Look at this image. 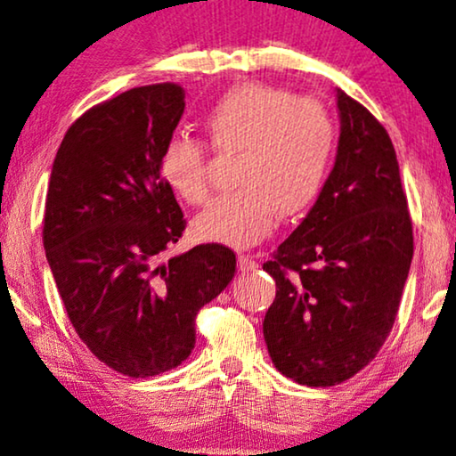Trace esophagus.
Listing matches in <instances>:
<instances>
[{"instance_id": "1", "label": "esophagus", "mask_w": 456, "mask_h": 456, "mask_svg": "<svg viewBox=\"0 0 456 456\" xmlns=\"http://www.w3.org/2000/svg\"><path fill=\"white\" fill-rule=\"evenodd\" d=\"M238 266L241 273H250L258 269V263L254 260V256H248V254H240L238 256Z\"/></svg>"}]
</instances>
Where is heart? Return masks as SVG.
Instances as JSON below:
<instances>
[{"label":"heart","instance_id":"b5f03b06","mask_svg":"<svg viewBox=\"0 0 456 456\" xmlns=\"http://www.w3.org/2000/svg\"><path fill=\"white\" fill-rule=\"evenodd\" d=\"M218 154H238L233 183L193 221L198 240L248 248L279 221L298 216L317 200L336 150V120L317 97L241 83L229 89L204 118ZM160 175L175 196L191 206L210 198L208 154L193 139H171L160 154Z\"/></svg>","mask_w":456,"mask_h":456}]
</instances>
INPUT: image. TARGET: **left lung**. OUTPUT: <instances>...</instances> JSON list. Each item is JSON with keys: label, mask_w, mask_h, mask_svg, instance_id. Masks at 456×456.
Instances as JSON below:
<instances>
[{"label": "left lung", "mask_w": 456, "mask_h": 456, "mask_svg": "<svg viewBox=\"0 0 456 456\" xmlns=\"http://www.w3.org/2000/svg\"><path fill=\"white\" fill-rule=\"evenodd\" d=\"M339 142L317 202L263 269L277 294L263 321L273 365L302 386H336L375 359L396 319L412 223L392 139L338 89Z\"/></svg>", "instance_id": "obj_1"}]
</instances>
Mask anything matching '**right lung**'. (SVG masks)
<instances>
[{
  "label": "right lung",
  "instance_id": "add662e5",
  "mask_svg": "<svg viewBox=\"0 0 456 456\" xmlns=\"http://www.w3.org/2000/svg\"><path fill=\"white\" fill-rule=\"evenodd\" d=\"M183 97L158 83L89 108L66 131L47 187L44 248L66 314L97 359L129 378L181 365L198 311L235 275L221 244L162 263L185 229L160 175Z\"/></svg>",
  "mask_w": 456,
  "mask_h": 456
}]
</instances>
